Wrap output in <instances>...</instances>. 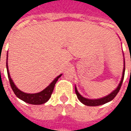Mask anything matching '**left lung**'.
Instances as JSON below:
<instances>
[{
  "label": "left lung",
  "instance_id": "left-lung-1",
  "mask_svg": "<svg viewBox=\"0 0 131 131\" xmlns=\"http://www.w3.org/2000/svg\"><path fill=\"white\" fill-rule=\"evenodd\" d=\"M124 74H125V59H124V67H123V74H122V78H121V82L119 83V85H118V87L116 88V89L112 92V93L109 94L108 95H106V97H104L102 98H100V99H95V100H90V99H87V98H85L83 97L79 93L78 91L76 88V86L75 87V93L77 94V97L78 98V100L81 102L85 104L86 106H100L102 105V104H104L110 101H112V100H114L116 94H118V92H119L121 89V85H122V82L123 81V78H124Z\"/></svg>",
  "mask_w": 131,
  "mask_h": 131
}]
</instances>
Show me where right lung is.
Returning <instances> with one entry per match:
<instances>
[{"label":"right lung","instance_id":"add662e5","mask_svg":"<svg viewBox=\"0 0 131 131\" xmlns=\"http://www.w3.org/2000/svg\"><path fill=\"white\" fill-rule=\"evenodd\" d=\"M6 68H7V72H8V78H9V81H10V84L12 90H13L15 94L19 99L25 102L26 103H28L30 104H34V105H39V104H44L50 99V97L51 96V94L53 91V89H54L56 83L58 81V78L62 75V74H61L60 75L56 77L53 80V81H52V82L47 88H45L43 90H42L40 92L34 94H28L22 92L17 88L16 85L14 84V82L11 79L10 73H9V70H8V57H7V61H6Z\"/></svg>","mask_w":131,"mask_h":131}]
</instances>
